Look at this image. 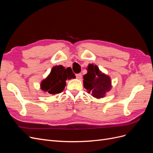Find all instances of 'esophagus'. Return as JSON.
Here are the masks:
<instances>
[{"instance_id":"esophagus-1","label":"esophagus","mask_w":153,"mask_h":153,"mask_svg":"<svg viewBox=\"0 0 153 153\" xmlns=\"http://www.w3.org/2000/svg\"><path fill=\"white\" fill-rule=\"evenodd\" d=\"M76 78H78V79H81L82 78V74L81 73H78V74H76Z\"/></svg>"}]
</instances>
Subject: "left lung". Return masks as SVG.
I'll list each match as a JSON object with an SVG mask.
<instances>
[{"label":"left lung","instance_id":"8db88e82","mask_svg":"<svg viewBox=\"0 0 153 153\" xmlns=\"http://www.w3.org/2000/svg\"><path fill=\"white\" fill-rule=\"evenodd\" d=\"M86 69L87 73L83 80L84 87L94 98H103L112 87L110 77L100 71L94 64H89Z\"/></svg>","mask_w":153,"mask_h":153}]
</instances>
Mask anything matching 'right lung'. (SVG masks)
Instances as JSON below:
<instances>
[{
  "label": "right lung",
  "instance_id": "add662e5",
  "mask_svg": "<svg viewBox=\"0 0 153 153\" xmlns=\"http://www.w3.org/2000/svg\"><path fill=\"white\" fill-rule=\"evenodd\" d=\"M70 68L66 69L62 65L53 66L47 77L41 82L40 88L45 92L55 96L61 92L65 88L66 80L75 78Z\"/></svg>",
  "mask_w": 153,
  "mask_h": 153
}]
</instances>
